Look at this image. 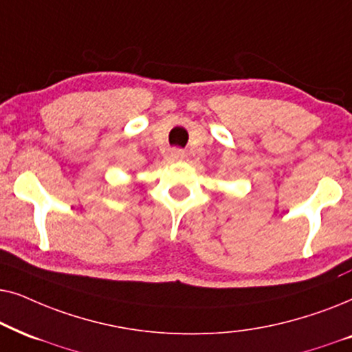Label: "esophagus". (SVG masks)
<instances>
[{
  "mask_svg": "<svg viewBox=\"0 0 352 352\" xmlns=\"http://www.w3.org/2000/svg\"><path fill=\"white\" fill-rule=\"evenodd\" d=\"M184 157H185V154H184V151H180V149H172L170 151L172 161H182Z\"/></svg>",
  "mask_w": 352,
  "mask_h": 352,
  "instance_id": "34e87169",
  "label": "esophagus"
}]
</instances>
